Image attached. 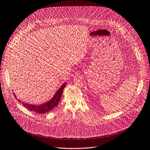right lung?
<instances>
[{
	"mask_svg": "<svg viewBox=\"0 0 150 150\" xmlns=\"http://www.w3.org/2000/svg\"><path fill=\"white\" fill-rule=\"evenodd\" d=\"M67 83H64L61 85V86L56 92L54 96L49 101L43 104H41L39 105H33L29 104L28 103H24L23 101L18 99V101L20 103L22 104L26 108L32 112H35L38 114H45L52 111L54 107H56L59 103L60 98L62 93V91L65 88ZM15 97L16 98V94L14 93Z\"/></svg>",
	"mask_w": 150,
	"mask_h": 150,
	"instance_id": "obj_1",
	"label": "right lung"
}]
</instances>
